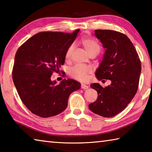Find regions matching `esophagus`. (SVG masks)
Wrapping results in <instances>:
<instances>
[{"mask_svg":"<svg viewBox=\"0 0 152 152\" xmlns=\"http://www.w3.org/2000/svg\"><path fill=\"white\" fill-rule=\"evenodd\" d=\"M88 85H86V84H82V85H81V88L82 89H83V90H86V89H88Z\"/></svg>","mask_w":152,"mask_h":152,"instance_id":"34e87169","label":"esophagus"}]
</instances>
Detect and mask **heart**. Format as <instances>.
Returning a JSON list of instances; mask_svg holds the SVG:
<instances>
[{"label":"heart","instance_id":"heart-1","mask_svg":"<svg viewBox=\"0 0 152 152\" xmlns=\"http://www.w3.org/2000/svg\"><path fill=\"white\" fill-rule=\"evenodd\" d=\"M81 42L89 55H91L92 53H94L98 54L100 51V50H101V48H100V45L98 42L92 39L82 38ZM74 48V44H72L68 48L65 55V58L66 60H70ZM91 72L92 68L91 67L83 65H76L69 70V74H70L72 78L82 82L86 80L87 78H88V74Z\"/></svg>","mask_w":152,"mask_h":152}]
</instances>
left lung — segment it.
Returning <instances> with one entry per match:
<instances>
[{
    "label": "left lung",
    "instance_id": "8db88e82",
    "mask_svg": "<svg viewBox=\"0 0 152 152\" xmlns=\"http://www.w3.org/2000/svg\"><path fill=\"white\" fill-rule=\"evenodd\" d=\"M95 36L106 49L96 71L99 80H110L105 88L93 83L98 92L96 101L90 104L92 112L104 117H112L124 110L137 91L141 70V61L134 45L127 35L112 30L97 29Z\"/></svg>",
    "mask_w": 152,
    "mask_h": 152
}]
</instances>
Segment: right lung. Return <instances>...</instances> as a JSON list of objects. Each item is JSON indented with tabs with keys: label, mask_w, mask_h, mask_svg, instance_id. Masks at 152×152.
<instances>
[{
	"label": "right lung",
	"mask_w": 152,
	"mask_h": 152,
	"mask_svg": "<svg viewBox=\"0 0 152 152\" xmlns=\"http://www.w3.org/2000/svg\"><path fill=\"white\" fill-rule=\"evenodd\" d=\"M79 31L39 32L18 49L12 80L22 102L33 114L44 118L60 114L68 106L70 94L80 88L73 79H64L59 84L51 80L64 64L66 51Z\"/></svg>",
	"instance_id": "add662e5"
}]
</instances>
